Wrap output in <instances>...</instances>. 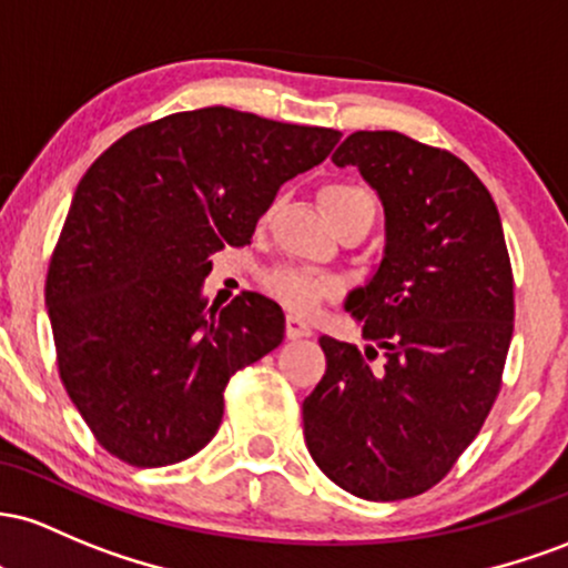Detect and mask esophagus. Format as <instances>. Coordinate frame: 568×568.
<instances>
[{"instance_id":"1","label":"esophagus","mask_w":568,"mask_h":568,"mask_svg":"<svg viewBox=\"0 0 568 568\" xmlns=\"http://www.w3.org/2000/svg\"><path fill=\"white\" fill-rule=\"evenodd\" d=\"M286 337L290 341H301V337H311V327L297 316H286Z\"/></svg>"}]
</instances>
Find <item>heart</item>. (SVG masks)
I'll return each mask as SVG.
<instances>
[{
    "instance_id": "obj_1",
    "label": "heart",
    "mask_w": 568,
    "mask_h": 568,
    "mask_svg": "<svg viewBox=\"0 0 568 568\" xmlns=\"http://www.w3.org/2000/svg\"><path fill=\"white\" fill-rule=\"evenodd\" d=\"M322 206L335 227L354 220V216L375 220L373 193L359 184H329L322 190ZM265 286L273 297H278L284 305L301 311V314H308L324 297H335L341 292V284L333 276L301 271V267H276L273 273H267Z\"/></svg>"
}]
</instances>
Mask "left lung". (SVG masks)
<instances>
[{"label": "left lung", "instance_id": "left-lung-1", "mask_svg": "<svg viewBox=\"0 0 568 568\" xmlns=\"http://www.w3.org/2000/svg\"><path fill=\"white\" fill-rule=\"evenodd\" d=\"M333 163L378 193L386 252L346 301L369 346L318 337L327 369L303 403L305 445L348 494L410 499L450 473L501 388L515 318L505 231L486 184L448 150L356 131Z\"/></svg>", "mask_w": 568, "mask_h": 568}]
</instances>
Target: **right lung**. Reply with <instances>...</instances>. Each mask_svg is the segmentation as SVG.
<instances>
[{"label":"right lung","instance_id":"1","mask_svg":"<svg viewBox=\"0 0 568 568\" xmlns=\"http://www.w3.org/2000/svg\"><path fill=\"white\" fill-rule=\"evenodd\" d=\"M341 131L231 106L139 125L85 171L50 257L59 375L101 448L169 467L216 435L227 381L284 341L278 303L206 308L212 254L250 244L278 187Z\"/></svg>","mask_w":568,"mask_h":568}]
</instances>
